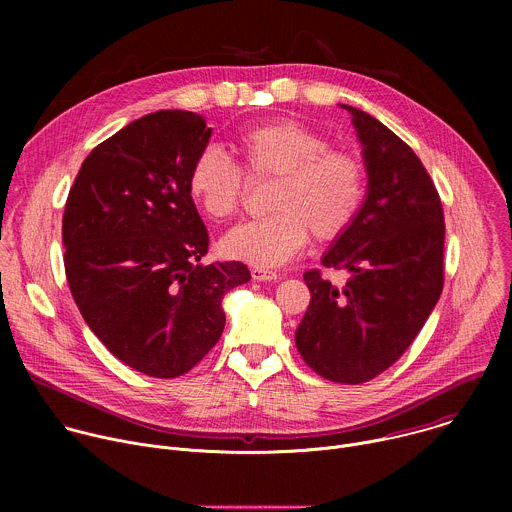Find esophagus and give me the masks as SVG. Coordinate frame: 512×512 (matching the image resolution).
I'll return each mask as SVG.
<instances>
[{"mask_svg":"<svg viewBox=\"0 0 512 512\" xmlns=\"http://www.w3.org/2000/svg\"><path fill=\"white\" fill-rule=\"evenodd\" d=\"M251 277L255 281H275V279H279V275L275 271H269V269H263V267H253Z\"/></svg>","mask_w":512,"mask_h":512,"instance_id":"esophagus-1","label":"esophagus"}]
</instances>
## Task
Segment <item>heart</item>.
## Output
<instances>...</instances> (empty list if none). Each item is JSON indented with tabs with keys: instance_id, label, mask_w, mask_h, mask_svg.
I'll use <instances>...</instances> for the list:
<instances>
[{
	"instance_id": "b5f03b06",
	"label": "heart",
	"mask_w": 512,
	"mask_h": 512,
	"mask_svg": "<svg viewBox=\"0 0 512 512\" xmlns=\"http://www.w3.org/2000/svg\"><path fill=\"white\" fill-rule=\"evenodd\" d=\"M239 166L221 150H200L188 168L186 190L196 208L225 221L243 202L245 178H273L263 218L229 231L221 253L257 267L294 259L312 237L342 239L367 204L371 172L358 152L330 148V139L296 119L277 117L239 129L233 137Z\"/></svg>"
}]
</instances>
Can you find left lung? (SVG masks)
Listing matches in <instances>:
<instances>
[{
  "label": "left lung",
  "mask_w": 512,
  "mask_h": 512,
  "mask_svg": "<svg viewBox=\"0 0 512 512\" xmlns=\"http://www.w3.org/2000/svg\"><path fill=\"white\" fill-rule=\"evenodd\" d=\"M364 145L369 198L322 265L350 273L344 287L320 269L304 279L310 306L296 346L320 377L358 385L387 371L415 340L444 289V208L409 145L379 119L344 105Z\"/></svg>",
  "instance_id": "obj_1"
}]
</instances>
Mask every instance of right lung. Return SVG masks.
<instances>
[{
    "mask_svg": "<svg viewBox=\"0 0 512 512\" xmlns=\"http://www.w3.org/2000/svg\"><path fill=\"white\" fill-rule=\"evenodd\" d=\"M210 133L190 111L143 115L87 156L64 206L72 298L113 356L156 379L196 367L223 334V296L251 279L241 261L200 263L186 174Z\"/></svg>",
    "mask_w": 512,
    "mask_h": 512,
    "instance_id": "obj_1",
    "label": "right lung"
}]
</instances>
